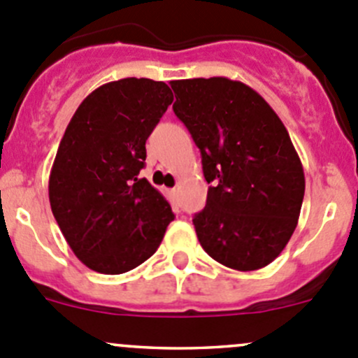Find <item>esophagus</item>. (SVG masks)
Returning <instances> with one entry per match:
<instances>
[{"mask_svg":"<svg viewBox=\"0 0 358 358\" xmlns=\"http://www.w3.org/2000/svg\"><path fill=\"white\" fill-rule=\"evenodd\" d=\"M169 192H171L173 196H176V194H178V187H175V189H171V190H169Z\"/></svg>","mask_w":358,"mask_h":358,"instance_id":"obj_1","label":"esophagus"}]
</instances>
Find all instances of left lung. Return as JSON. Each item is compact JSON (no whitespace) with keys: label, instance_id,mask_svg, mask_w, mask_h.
Returning a JSON list of instances; mask_svg holds the SVG:
<instances>
[{"label":"left lung","instance_id":"left-lung-1","mask_svg":"<svg viewBox=\"0 0 358 358\" xmlns=\"http://www.w3.org/2000/svg\"><path fill=\"white\" fill-rule=\"evenodd\" d=\"M169 85L173 110L199 147L209 183L206 208L192 220L202 249L229 268H263L289 243L305 196V173L286 126L241 81Z\"/></svg>","mask_w":358,"mask_h":358}]
</instances>
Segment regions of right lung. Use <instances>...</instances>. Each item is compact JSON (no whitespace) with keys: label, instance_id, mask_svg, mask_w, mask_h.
<instances>
[{"label":"right lung","instance_id":"right-lung-1","mask_svg":"<svg viewBox=\"0 0 358 358\" xmlns=\"http://www.w3.org/2000/svg\"><path fill=\"white\" fill-rule=\"evenodd\" d=\"M166 83L126 78L90 93L62 136L48 182L52 213L88 268L117 275L157 251L171 206L145 178V142L169 103Z\"/></svg>","mask_w":358,"mask_h":358}]
</instances>
